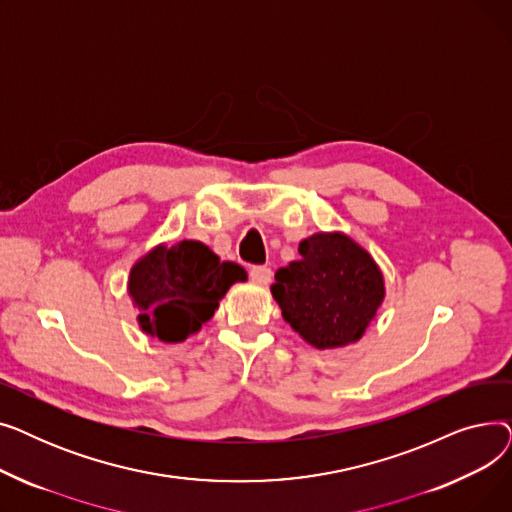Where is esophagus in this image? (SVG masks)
I'll return each mask as SVG.
<instances>
[{
    "label": "esophagus",
    "mask_w": 512,
    "mask_h": 512,
    "mask_svg": "<svg viewBox=\"0 0 512 512\" xmlns=\"http://www.w3.org/2000/svg\"><path fill=\"white\" fill-rule=\"evenodd\" d=\"M251 280L257 284H270L272 282V270L267 265H253L251 267Z\"/></svg>",
    "instance_id": "obj_1"
}]
</instances>
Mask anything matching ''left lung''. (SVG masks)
I'll list each match as a JSON object with an SVG mask.
<instances>
[{"mask_svg": "<svg viewBox=\"0 0 512 512\" xmlns=\"http://www.w3.org/2000/svg\"><path fill=\"white\" fill-rule=\"evenodd\" d=\"M299 253V261L280 267L272 286L282 317L315 348L359 340L384 299L378 265L340 232L305 238Z\"/></svg>", "mask_w": 512, "mask_h": 512, "instance_id": "obj_1", "label": "left lung"}]
</instances>
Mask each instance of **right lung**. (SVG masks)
<instances>
[{
    "instance_id": "1",
    "label": "right lung",
    "mask_w": 512,
    "mask_h": 512,
    "mask_svg": "<svg viewBox=\"0 0 512 512\" xmlns=\"http://www.w3.org/2000/svg\"><path fill=\"white\" fill-rule=\"evenodd\" d=\"M247 274L199 240L157 247L132 267L128 292L139 305L143 332L182 342L211 319L226 290Z\"/></svg>"
}]
</instances>
